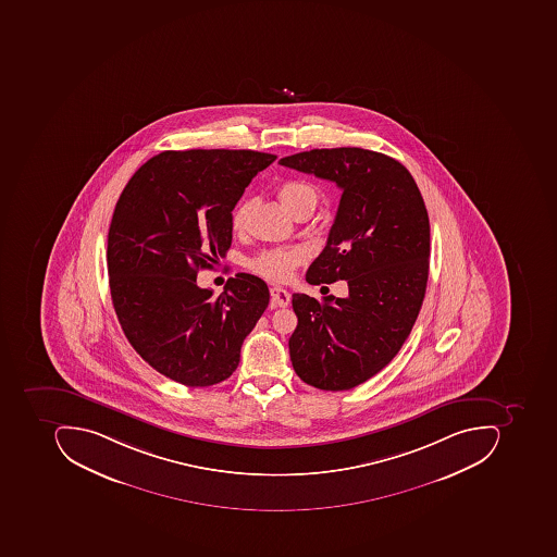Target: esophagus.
Wrapping results in <instances>:
<instances>
[{"label": "esophagus", "mask_w": 557, "mask_h": 557, "mask_svg": "<svg viewBox=\"0 0 557 557\" xmlns=\"http://www.w3.org/2000/svg\"><path fill=\"white\" fill-rule=\"evenodd\" d=\"M271 302H273V306H280V308H286L289 302H292V295L286 292V289H283V287H271Z\"/></svg>", "instance_id": "1"}]
</instances>
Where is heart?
Listing matches in <instances>:
<instances>
[{"instance_id":"b5f03b06","label":"heart","mask_w":557,"mask_h":557,"mask_svg":"<svg viewBox=\"0 0 557 557\" xmlns=\"http://www.w3.org/2000/svg\"><path fill=\"white\" fill-rule=\"evenodd\" d=\"M277 197H280L284 209L292 212L293 215L299 214L301 211L313 212V209L317 208V189L305 181L283 182L277 187ZM248 211L249 202L246 200L237 205L233 212L234 230H243L246 219H248ZM302 259H305V251L299 248L268 249L252 259L251 268L255 273L265 280L283 283L292 277L293 271Z\"/></svg>"}]
</instances>
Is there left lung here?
I'll return each instance as SVG.
<instances>
[{"label":"left lung","instance_id":"8db88e82","mask_svg":"<svg viewBox=\"0 0 557 557\" xmlns=\"http://www.w3.org/2000/svg\"><path fill=\"white\" fill-rule=\"evenodd\" d=\"M280 164L343 190L326 246L306 281H346L348 296L320 302L293 295V368L314 388H355L395 358L419 317L429 281L425 202L407 168L373 150L313 149Z\"/></svg>","mask_w":557,"mask_h":557}]
</instances>
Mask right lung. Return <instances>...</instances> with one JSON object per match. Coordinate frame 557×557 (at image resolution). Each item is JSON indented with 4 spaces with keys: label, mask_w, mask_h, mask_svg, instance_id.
<instances>
[{
    "label": "right lung",
    "mask_w": 557,
    "mask_h": 557,
    "mask_svg": "<svg viewBox=\"0 0 557 557\" xmlns=\"http://www.w3.org/2000/svg\"><path fill=\"white\" fill-rule=\"evenodd\" d=\"M274 160L256 150H165L116 200L107 246L113 308L135 351L174 382L230 379L268 308V286L251 274L231 277L219 296L196 281L231 248L233 209Z\"/></svg>",
    "instance_id": "1"
}]
</instances>
